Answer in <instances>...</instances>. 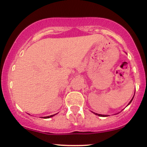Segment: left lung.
Wrapping results in <instances>:
<instances>
[{
  "mask_svg": "<svg viewBox=\"0 0 147 147\" xmlns=\"http://www.w3.org/2000/svg\"><path fill=\"white\" fill-rule=\"evenodd\" d=\"M133 97H134V96H133ZM133 97L132 98V99H131V100L130 101V102H129V104H131V102H132V100H133ZM129 104H128V105H129ZM95 115H97L99 116V117H106V116H108V115H100V114H97V113H95Z\"/></svg>",
  "mask_w": 147,
  "mask_h": 147,
  "instance_id": "8db88e82",
  "label": "left lung"
}]
</instances>
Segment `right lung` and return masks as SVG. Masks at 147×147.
<instances>
[{
    "label": "right lung",
    "instance_id": "obj_1",
    "mask_svg": "<svg viewBox=\"0 0 147 147\" xmlns=\"http://www.w3.org/2000/svg\"><path fill=\"white\" fill-rule=\"evenodd\" d=\"M54 115H50V116H47V117H43L46 119V118H50V117H53Z\"/></svg>",
    "mask_w": 147,
    "mask_h": 147
}]
</instances>
